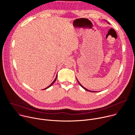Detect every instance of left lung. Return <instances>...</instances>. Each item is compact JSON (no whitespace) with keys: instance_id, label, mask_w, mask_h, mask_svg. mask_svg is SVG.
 I'll return each instance as SVG.
<instances>
[{"instance_id":"8db88e82","label":"left lung","mask_w":135,"mask_h":135,"mask_svg":"<svg viewBox=\"0 0 135 135\" xmlns=\"http://www.w3.org/2000/svg\"><path fill=\"white\" fill-rule=\"evenodd\" d=\"M77 81H78V83H79V84H80V85H81V87H82V88H83V89H85V90H86V91H89V92H96V91H90V90H88V89H86V88H84V86H82V85H81V84H80V82H79V81H78V79H77Z\"/></svg>"}]
</instances>
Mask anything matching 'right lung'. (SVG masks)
I'll return each mask as SVG.
<instances>
[{
	"mask_svg": "<svg viewBox=\"0 0 135 135\" xmlns=\"http://www.w3.org/2000/svg\"><path fill=\"white\" fill-rule=\"evenodd\" d=\"M56 78H57V75H56V78H55V80H54L53 81V82H52V83H51V84H50V85L49 86H47V88H45V89H47V88H50V86H51V85H52V84H53V83H54L55 82V81H56ZM43 90H44V89H43Z\"/></svg>",
	"mask_w": 135,
	"mask_h": 135,
	"instance_id": "obj_1",
	"label": "right lung"
}]
</instances>
